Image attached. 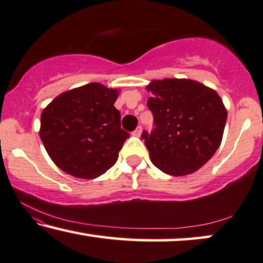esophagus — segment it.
<instances>
[{"instance_id":"1","label":"esophagus","mask_w":263,"mask_h":263,"mask_svg":"<svg viewBox=\"0 0 263 263\" xmlns=\"http://www.w3.org/2000/svg\"><path fill=\"white\" fill-rule=\"evenodd\" d=\"M142 132H143L142 126H138L135 131H133V135H135L136 137H140V135H142Z\"/></svg>"}]
</instances>
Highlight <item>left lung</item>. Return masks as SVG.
<instances>
[{
  "label": "left lung",
  "instance_id": "8db88e82",
  "mask_svg": "<svg viewBox=\"0 0 263 263\" xmlns=\"http://www.w3.org/2000/svg\"><path fill=\"white\" fill-rule=\"evenodd\" d=\"M147 107L156 128L142 138L155 167L173 176L197 172L223 138L228 112L220 96L198 81L153 80Z\"/></svg>",
  "mask_w": 263,
  "mask_h": 263
}]
</instances>
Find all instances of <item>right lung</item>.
<instances>
[{
    "label": "right lung",
    "instance_id": "right-lung-1",
    "mask_svg": "<svg viewBox=\"0 0 263 263\" xmlns=\"http://www.w3.org/2000/svg\"><path fill=\"white\" fill-rule=\"evenodd\" d=\"M119 89L94 82L66 90L42 113L39 135L59 169L79 179H95L116 163L130 135L114 107Z\"/></svg>",
    "mask_w": 263,
    "mask_h": 263
}]
</instances>
